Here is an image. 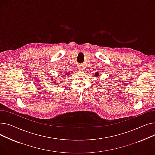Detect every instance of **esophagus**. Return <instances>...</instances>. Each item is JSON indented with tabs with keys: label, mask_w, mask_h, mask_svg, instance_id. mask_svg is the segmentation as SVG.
I'll return each instance as SVG.
<instances>
[{
	"label": "esophagus",
	"mask_w": 155,
	"mask_h": 155,
	"mask_svg": "<svg viewBox=\"0 0 155 155\" xmlns=\"http://www.w3.org/2000/svg\"><path fill=\"white\" fill-rule=\"evenodd\" d=\"M78 70H79V71H84V68L83 66H79V67H78Z\"/></svg>",
	"instance_id": "esophagus-1"
}]
</instances>
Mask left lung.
Here are the masks:
<instances>
[{"mask_svg": "<svg viewBox=\"0 0 155 155\" xmlns=\"http://www.w3.org/2000/svg\"><path fill=\"white\" fill-rule=\"evenodd\" d=\"M95 75H96V77H97V76H98V75H99V74H95Z\"/></svg>", "mask_w": 155, "mask_h": 155, "instance_id": "left-lung-1", "label": "left lung"}]
</instances>
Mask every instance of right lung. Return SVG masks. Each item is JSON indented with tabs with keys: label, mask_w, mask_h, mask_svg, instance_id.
<instances>
[{
	"label": "right lung",
	"mask_w": 155,
	"mask_h": 155,
	"mask_svg": "<svg viewBox=\"0 0 155 155\" xmlns=\"http://www.w3.org/2000/svg\"><path fill=\"white\" fill-rule=\"evenodd\" d=\"M69 75H70L69 74V73H68V72H67V73H65V74H62V76L63 77H65V76H69ZM54 83H57V84H58V83H56V81H55V82H54Z\"/></svg>",
	"instance_id": "obj_1"
}]
</instances>
